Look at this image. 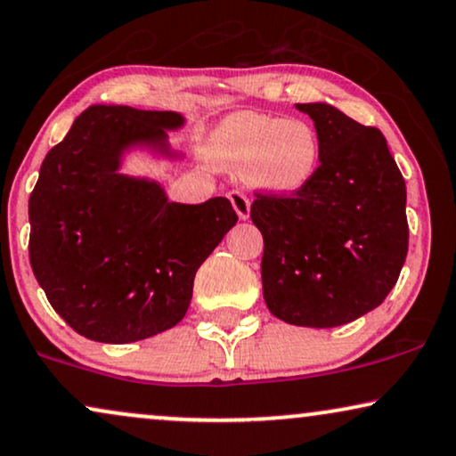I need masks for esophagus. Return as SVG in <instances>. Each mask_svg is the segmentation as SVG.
<instances>
[{
    "label": "esophagus",
    "mask_w": 456,
    "mask_h": 456,
    "mask_svg": "<svg viewBox=\"0 0 456 456\" xmlns=\"http://www.w3.org/2000/svg\"><path fill=\"white\" fill-rule=\"evenodd\" d=\"M229 200H232L233 210L238 212L240 221H248L250 218V200H248L241 191H232L229 193Z\"/></svg>",
    "instance_id": "34e87169"
}]
</instances>
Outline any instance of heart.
<instances>
[{"label": "heart", "mask_w": 456, "mask_h": 456, "mask_svg": "<svg viewBox=\"0 0 456 456\" xmlns=\"http://www.w3.org/2000/svg\"><path fill=\"white\" fill-rule=\"evenodd\" d=\"M208 156L218 168L246 173L254 190L288 198L305 191L321 167L319 133L305 118L235 112L208 137Z\"/></svg>", "instance_id": "obj_1"}]
</instances>
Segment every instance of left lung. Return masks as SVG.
<instances>
[{
	"instance_id": "left-lung-1",
	"label": "left lung",
	"mask_w": 456,
	"mask_h": 456,
	"mask_svg": "<svg viewBox=\"0 0 456 456\" xmlns=\"http://www.w3.org/2000/svg\"><path fill=\"white\" fill-rule=\"evenodd\" d=\"M319 133L321 167L305 191L258 196L263 296L277 319L338 327L378 308L409 250L406 185L384 133L325 102L296 104Z\"/></svg>"
}]
</instances>
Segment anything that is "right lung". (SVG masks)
Instances as JSON below:
<instances>
[{"mask_svg":"<svg viewBox=\"0 0 456 456\" xmlns=\"http://www.w3.org/2000/svg\"><path fill=\"white\" fill-rule=\"evenodd\" d=\"M181 112L95 104L47 151L28 198V256L60 317L104 344H129L185 317L193 277L238 215L227 198L171 202L162 183L123 173L126 158L183 160L168 133Z\"/></svg>","mask_w":456,"mask_h":456,"instance_id":"obj_1","label":"right lung"}]
</instances>
